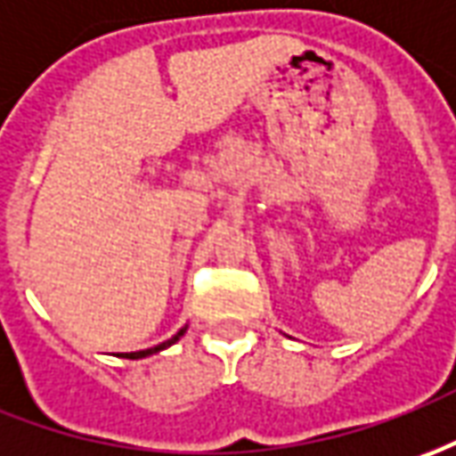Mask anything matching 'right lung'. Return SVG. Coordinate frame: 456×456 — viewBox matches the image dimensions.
Wrapping results in <instances>:
<instances>
[{
  "mask_svg": "<svg viewBox=\"0 0 456 456\" xmlns=\"http://www.w3.org/2000/svg\"><path fill=\"white\" fill-rule=\"evenodd\" d=\"M187 332V327H182L179 332L172 337V339H167V342H162V345H157V346H150V349H142V352H126V354H122V357L126 359H142V357H150V354H157V352H162V349H167V346H172L175 342H179V337L182 334Z\"/></svg>",
  "mask_w": 456,
  "mask_h": 456,
  "instance_id": "add662e5",
  "label": "right lung"
}]
</instances>
